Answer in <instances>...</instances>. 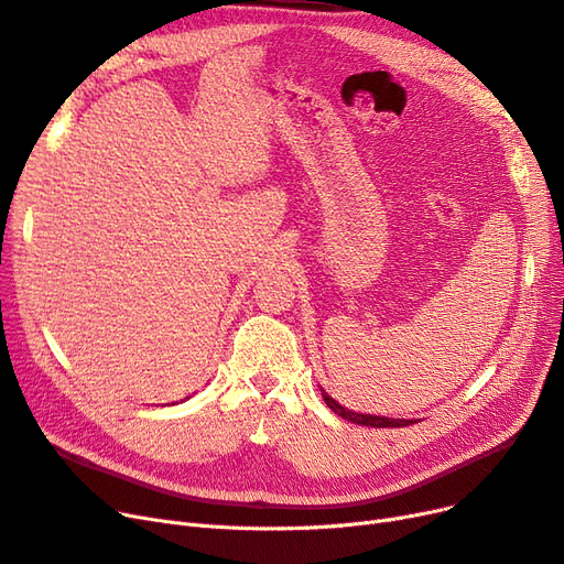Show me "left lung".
Returning a JSON list of instances; mask_svg holds the SVG:
<instances>
[{
	"label": "left lung",
	"instance_id": "obj_1",
	"mask_svg": "<svg viewBox=\"0 0 564 564\" xmlns=\"http://www.w3.org/2000/svg\"><path fill=\"white\" fill-rule=\"evenodd\" d=\"M322 397H324L326 405L332 408V411H334L336 415H340V417H343V420H347V422H355V424L378 426V430H382V426H408V424H413V422H415V420H397V417H380V415H364V413H355V411H349V408H343L336 399L328 397L324 390H322Z\"/></svg>",
	"mask_w": 564,
	"mask_h": 564
}]
</instances>
